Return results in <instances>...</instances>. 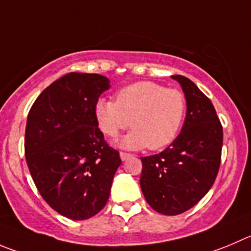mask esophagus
Wrapping results in <instances>:
<instances>
[{
    "instance_id": "34e87169",
    "label": "esophagus",
    "mask_w": 251,
    "mask_h": 251,
    "mask_svg": "<svg viewBox=\"0 0 251 251\" xmlns=\"http://www.w3.org/2000/svg\"><path fill=\"white\" fill-rule=\"evenodd\" d=\"M120 157L123 161H126L127 158L131 157V153H127V152H120Z\"/></svg>"
}]
</instances>
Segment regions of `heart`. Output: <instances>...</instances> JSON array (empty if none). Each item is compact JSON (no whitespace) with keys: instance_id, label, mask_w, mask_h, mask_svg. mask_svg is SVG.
Wrapping results in <instances>:
<instances>
[{"instance_id":"1","label":"heart","mask_w":251,"mask_h":251,"mask_svg":"<svg viewBox=\"0 0 251 251\" xmlns=\"http://www.w3.org/2000/svg\"><path fill=\"white\" fill-rule=\"evenodd\" d=\"M187 111L184 94L153 81H139L121 88L115 101L99 99L94 115L100 130L110 139L128 127L121 141L126 149L161 150L177 137Z\"/></svg>"}]
</instances>
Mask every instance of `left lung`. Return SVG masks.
Segmentation results:
<instances>
[{
  "mask_svg": "<svg viewBox=\"0 0 251 251\" xmlns=\"http://www.w3.org/2000/svg\"><path fill=\"white\" fill-rule=\"evenodd\" d=\"M181 84L187 115L181 133L166 150L141 157L142 193L152 209L177 215L191 209L217 178L223 146V126L212 101L183 75Z\"/></svg>",
  "mask_w": 251,
  "mask_h": 251,
  "instance_id": "1",
  "label": "left lung"
}]
</instances>
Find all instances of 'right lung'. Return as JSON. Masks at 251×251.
<instances>
[{
    "mask_svg": "<svg viewBox=\"0 0 251 251\" xmlns=\"http://www.w3.org/2000/svg\"><path fill=\"white\" fill-rule=\"evenodd\" d=\"M109 88L106 76L68 73L44 89L28 112L25 153L30 176L50 208L73 221L89 219L105 207L121 165L94 115Z\"/></svg>",
    "mask_w": 251,
    "mask_h": 251,
    "instance_id": "obj_1",
    "label": "right lung"
}]
</instances>
